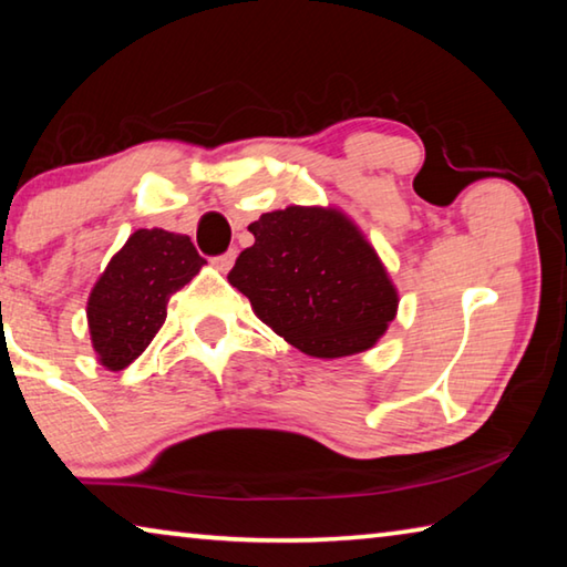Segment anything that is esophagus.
I'll use <instances>...</instances> for the list:
<instances>
[{"instance_id":"esophagus-1","label":"esophagus","mask_w":567,"mask_h":567,"mask_svg":"<svg viewBox=\"0 0 567 567\" xmlns=\"http://www.w3.org/2000/svg\"><path fill=\"white\" fill-rule=\"evenodd\" d=\"M235 260H237V252L235 249H229V252H225V255H219V257H215L213 260V265L217 267L219 272H229L233 270V265H235Z\"/></svg>"}]
</instances>
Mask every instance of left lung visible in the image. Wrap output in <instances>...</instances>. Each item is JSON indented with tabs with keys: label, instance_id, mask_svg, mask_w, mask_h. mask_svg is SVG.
Masks as SVG:
<instances>
[{
	"label": "left lung",
	"instance_id": "left-lung-1",
	"mask_svg": "<svg viewBox=\"0 0 567 567\" xmlns=\"http://www.w3.org/2000/svg\"><path fill=\"white\" fill-rule=\"evenodd\" d=\"M227 280L297 350L334 360L375 348L400 295L378 249L340 207L290 205L249 225Z\"/></svg>",
	"mask_w": 567,
	"mask_h": 567
}]
</instances>
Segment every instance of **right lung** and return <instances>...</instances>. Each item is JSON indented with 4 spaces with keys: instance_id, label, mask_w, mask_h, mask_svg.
Listing matches in <instances>:
<instances>
[{
    "instance_id": "add662e5",
    "label": "right lung",
    "mask_w": 567,
    "mask_h": 567,
    "mask_svg": "<svg viewBox=\"0 0 567 567\" xmlns=\"http://www.w3.org/2000/svg\"><path fill=\"white\" fill-rule=\"evenodd\" d=\"M203 265L187 235L159 227L130 235L87 300L90 340L102 368L120 372L147 350L165 324L169 295L185 287Z\"/></svg>"
}]
</instances>
